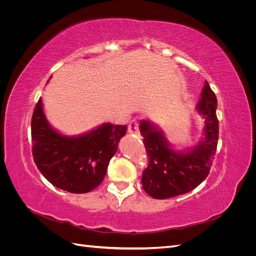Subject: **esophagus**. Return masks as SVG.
I'll list each match as a JSON object with an SVG mask.
<instances>
[{"label": "esophagus", "mask_w": 256, "mask_h": 256, "mask_svg": "<svg viewBox=\"0 0 256 256\" xmlns=\"http://www.w3.org/2000/svg\"><path fill=\"white\" fill-rule=\"evenodd\" d=\"M128 131L131 134L140 136V124H138V120H132L128 125Z\"/></svg>", "instance_id": "1"}]
</instances>
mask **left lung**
<instances>
[{"label": "left lung", "instance_id": "8db88e82", "mask_svg": "<svg viewBox=\"0 0 256 256\" xmlns=\"http://www.w3.org/2000/svg\"><path fill=\"white\" fill-rule=\"evenodd\" d=\"M216 97L207 81L198 104V111L205 118V136L187 152L171 150L164 132L150 122L142 120L140 131L148 158L142 174L144 191L162 200L184 194L196 188L208 176L218 145L219 120Z\"/></svg>", "mask_w": 256, "mask_h": 256}]
</instances>
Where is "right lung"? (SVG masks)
I'll list each match as a JSON object with an SVG mask.
<instances>
[{
    "instance_id": "1",
    "label": "right lung",
    "mask_w": 256,
    "mask_h": 256,
    "mask_svg": "<svg viewBox=\"0 0 256 256\" xmlns=\"http://www.w3.org/2000/svg\"><path fill=\"white\" fill-rule=\"evenodd\" d=\"M126 130V125L108 122L76 138L62 136L46 120L40 98L30 124L35 164L56 187L72 193L90 192L102 182Z\"/></svg>"
}]
</instances>
